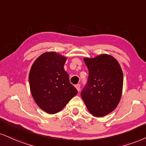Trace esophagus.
Wrapping results in <instances>:
<instances>
[{"mask_svg":"<svg viewBox=\"0 0 146 146\" xmlns=\"http://www.w3.org/2000/svg\"><path fill=\"white\" fill-rule=\"evenodd\" d=\"M75 88H76V89L78 90V92L80 90V84H77V85H75Z\"/></svg>","mask_w":146,"mask_h":146,"instance_id":"esophagus-1","label":"esophagus"}]
</instances>
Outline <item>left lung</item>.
Returning <instances> with one entry per match:
<instances>
[{"instance_id": "8db88e82", "label": "left lung", "mask_w": 146, "mask_h": 146, "mask_svg": "<svg viewBox=\"0 0 146 146\" xmlns=\"http://www.w3.org/2000/svg\"><path fill=\"white\" fill-rule=\"evenodd\" d=\"M88 68L86 85L81 92L89 112L103 117L115 110L120 101L123 86V73L113 56L101 54L94 58H84Z\"/></svg>"}]
</instances>
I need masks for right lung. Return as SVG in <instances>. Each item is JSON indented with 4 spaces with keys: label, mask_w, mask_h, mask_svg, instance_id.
I'll return each mask as SVG.
<instances>
[{
    "label": "right lung",
    "mask_w": 146,
    "mask_h": 146,
    "mask_svg": "<svg viewBox=\"0 0 146 146\" xmlns=\"http://www.w3.org/2000/svg\"><path fill=\"white\" fill-rule=\"evenodd\" d=\"M64 57L54 52H45L36 58L29 73L31 92L41 110L54 114L62 110L78 90L64 71Z\"/></svg>",
    "instance_id": "add662e5"
}]
</instances>
